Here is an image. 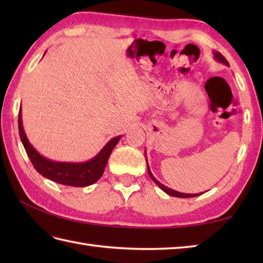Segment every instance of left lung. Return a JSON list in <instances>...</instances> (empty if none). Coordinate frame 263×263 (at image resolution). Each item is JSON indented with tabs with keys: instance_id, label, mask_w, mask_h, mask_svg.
<instances>
[{
	"instance_id": "8db88e82",
	"label": "left lung",
	"mask_w": 263,
	"mask_h": 263,
	"mask_svg": "<svg viewBox=\"0 0 263 263\" xmlns=\"http://www.w3.org/2000/svg\"><path fill=\"white\" fill-rule=\"evenodd\" d=\"M214 58H215V60H216V61H218V62H220V63L225 64V65H230V64H228V62H227V60H226L224 57H222V55H221L219 52H214ZM144 154H146V153H144ZM146 161H147V159H146ZM147 168H148L149 176L152 177V180H153L156 184H157V185H158L161 190H163L164 192H166L167 194L171 195V197H176V198H193V197H198V195L202 194V193H194V194L182 193V192L175 191V190H172V189H170V187H167V186H165V185H164V184H161L158 180H156V177L153 175L152 171H150V168H149L148 161H147Z\"/></svg>"
}]
</instances>
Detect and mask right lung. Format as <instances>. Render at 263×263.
<instances>
[{
    "label": "right lung",
    "mask_w": 263,
    "mask_h": 263,
    "mask_svg": "<svg viewBox=\"0 0 263 263\" xmlns=\"http://www.w3.org/2000/svg\"><path fill=\"white\" fill-rule=\"evenodd\" d=\"M18 123L21 142L24 144L28 157L35 170L48 180L63 184V185L76 187L91 185L102 177L109 156L122 137L119 136L110 139L105 144V147L90 160L85 161V163H65V161H55L44 157L31 146L25 133L24 126H22L21 107L19 110Z\"/></svg>",
    "instance_id": "1"
}]
</instances>
